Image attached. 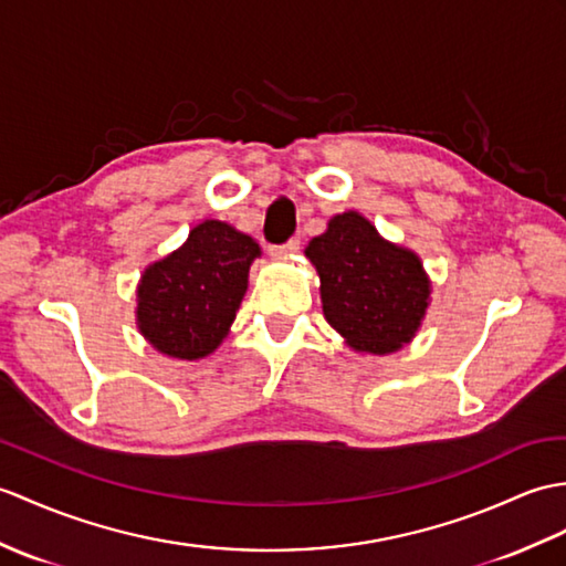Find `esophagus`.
<instances>
[{"label": "esophagus", "mask_w": 566, "mask_h": 566, "mask_svg": "<svg viewBox=\"0 0 566 566\" xmlns=\"http://www.w3.org/2000/svg\"><path fill=\"white\" fill-rule=\"evenodd\" d=\"M298 239H289L286 243H282V245H270L268 251H270V255L272 258H282V255H292V253H298Z\"/></svg>", "instance_id": "esophagus-1"}]
</instances>
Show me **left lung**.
Returning a JSON list of instances; mask_svg holds the SVG:
<instances>
[{"instance_id": "left-lung-1", "label": "left lung", "mask_w": 566, "mask_h": 566, "mask_svg": "<svg viewBox=\"0 0 566 566\" xmlns=\"http://www.w3.org/2000/svg\"><path fill=\"white\" fill-rule=\"evenodd\" d=\"M306 258L321 277L325 321L357 352L390 354L424 321L431 282L412 251L386 241L369 219L345 212L327 221Z\"/></svg>"}]
</instances>
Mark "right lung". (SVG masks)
Instances as JSON below:
<instances>
[{
    "label": "right lung",
    "instance_id": "right-lung-1",
    "mask_svg": "<svg viewBox=\"0 0 566 566\" xmlns=\"http://www.w3.org/2000/svg\"><path fill=\"white\" fill-rule=\"evenodd\" d=\"M260 245L227 221L205 219L178 251L151 262L137 286V327L174 359H202L229 335Z\"/></svg>",
    "mask_w": 566,
    "mask_h": 566
}]
</instances>
